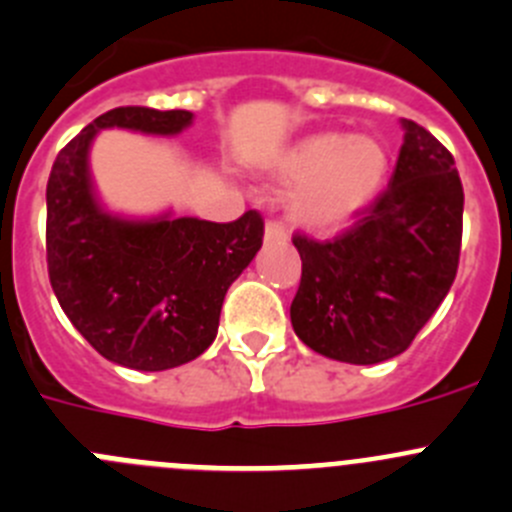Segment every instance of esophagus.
I'll return each mask as SVG.
<instances>
[{"label":"esophagus","mask_w":512,"mask_h":512,"mask_svg":"<svg viewBox=\"0 0 512 512\" xmlns=\"http://www.w3.org/2000/svg\"><path fill=\"white\" fill-rule=\"evenodd\" d=\"M265 242L267 245H285L287 242V230L282 222L277 220H270L265 225Z\"/></svg>","instance_id":"obj_1"}]
</instances>
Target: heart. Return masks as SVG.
Here are the masks:
<instances>
[{
  "label": "heart",
  "instance_id": "obj_1",
  "mask_svg": "<svg viewBox=\"0 0 512 512\" xmlns=\"http://www.w3.org/2000/svg\"><path fill=\"white\" fill-rule=\"evenodd\" d=\"M277 175L295 182L290 212L310 230H335L360 215L388 177V152L375 137L320 132L282 155Z\"/></svg>",
  "mask_w": 512,
  "mask_h": 512
}]
</instances>
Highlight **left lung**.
<instances>
[{"label": "left lung", "instance_id": "8db88e82", "mask_svg": "<svg viewBox=\"0 0 512 512\" xmlns=\"http://www.w3.org/2000/svg\"><path fill=\"white\" fill-rule=\"evenodd\" d=\"M403 130L388 190L350 230L292 237L302 260L292 327L330 360L375 365L408 350L458 272L465 197L455 160L413 119Z\"/></svg>", "mask_w": 512, "mask_h": 512}]
</instances>
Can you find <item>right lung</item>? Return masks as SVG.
<instances>
[{"mask_svg": "<svg viewBox=\"0 0 512 512\" xmlns=\"http://www.w3.org/2000/svg\"><path fill=\"white\" fill-rule=\"evenodd\" d=\"M190 124L187 109H109L59 152L49 172L54 295L99 355L132 370H170L200 357L217 337L227 290L262 247L265 222L255 210L235 222L172 212L130 220L99 202L89 172L99 130L175 137Z\"/></svg>", "mask_w": 512, "mask_h": 512, "instance_id": "add662e5", "label": "right lung"}]
</instances>
